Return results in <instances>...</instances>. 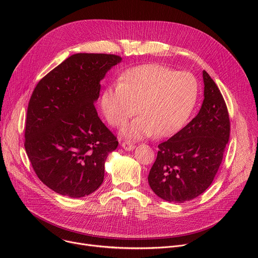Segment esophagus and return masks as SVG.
<instances>
[{
  "label": "esophagus",
  "instance_id": "1",
  "mask_svg": "<svg viewBox=\"0 0 258 258\" xmlns=\"http://www.w3.org/2000/svg\"><path fill=\"white\" fill-rule=\"evenodd\" d=\"M121 147L126 150V151H133L135 149V145L133 143H131L130 141H125V142H122L121 143Z\"/></svg>",
  "mask_w": 258,
  "mask_h": 258
}]
</instances>
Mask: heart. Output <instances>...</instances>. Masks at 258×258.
<instances>
[{"label":"heart","instance_id":"b5f03b06","mask_svg":"<svg viewBox=\"0 0 258 258\" xmlns=\"http://www.w3.org/2000/svg\"><path fill=\"white\" fill-rule=\"evenodd\" d=\"M198 98V82L190 72H175L159 64H145L125 71L119 84L107 87L101 107L110 124L124 126L141 114L123 135L142 139L177 133L189 119Z\"/></svg>","mask_w":258,"mask_h":258}]
</instances>
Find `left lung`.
<instances>
[{"label":"left lung","instance_id":"obj_1","mask_svg":"<svg viewBox=\"0 0 258 258\" xmlns=\"http://www.w3.org/2000/svg\"><path fill=\"white\" fill-rule=\"evenodd\" d=\"M203 82L199 113L158 145L148 175L152 191L168 202L182 203L202 194L211 185L229 142L230 118L224 97L205 70Z\"/></svg>","mask_w":258,"mask_h":258}]
</instances>
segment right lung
<instances>
[{"label": "right lung", "instance_id": "obj_1", "mask_svg": "<svg viewBox=\"0 0 258 258\" xmlns=\"http://www.w3.org/2000/svg\"><path fill=\"white\" fill-rule=\"evenodd\" d=\"M121 62L111 54L71 55L34 88L25 125V151L38 177L54 192L81 198L103 182L104 165L116 137L94 103L100 82Z\"/></svg>", "mask_w": 258, "mask_h": 258}]
</instances>
